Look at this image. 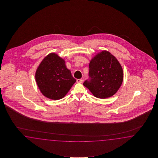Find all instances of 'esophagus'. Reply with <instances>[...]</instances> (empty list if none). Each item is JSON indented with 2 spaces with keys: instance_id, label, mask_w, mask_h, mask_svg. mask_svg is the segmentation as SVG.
<instances>
[{
  "instance_id": "obj_1",
  "label": "esophagus",
  "mask_w": 158,
  "mask_h": 158,
  "mask_svg": "<svg viewBox=\"0 0 158 158\" xmlns=\"http://www.w3.org/2000/svg\"><path fill=\"white\" fill-rule=\"evenodd\" d=\"M76 81H77V83H82L83 80L82 79H77Z\"/></svg>"
}]
</instances>
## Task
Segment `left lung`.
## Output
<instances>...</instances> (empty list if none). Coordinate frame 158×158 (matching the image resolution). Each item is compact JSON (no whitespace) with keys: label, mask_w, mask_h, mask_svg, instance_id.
<instances>
[{"label":"left lung","mask_w":158,"mask_h":158,"mask_svg":"<svg viewBox=\"0 0 158 158\" xmlns=\"http://www.w3.org/2000/svg\"><path fill=\"white\" fill-rule=\"evenodd\" d=\"M123 80L121 65L111 53L103 51L91 60L89 79L83 84L95 97L105 99L117 92Z\"/></svg>","instance_id":"8db88e82"}]
</instances>
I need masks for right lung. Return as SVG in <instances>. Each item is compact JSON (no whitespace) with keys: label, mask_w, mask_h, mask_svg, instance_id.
<instances>
[{"label":"right lung","mask_w":158,"mask_h":158,"mask_svg":"<svg viewBox=\"0 0 158 158\" xmlns=\"http://www.w3.org/2000/svg\"><path fill=\"white\" fill-rule=\"evenodd\" d=\"M35 80L41 93L53 100L64 97L76 81L66 68L64 60L54 53L41 62L36 71Z\"/></svg>","instance_id":"obj_1"}]
</instances>
